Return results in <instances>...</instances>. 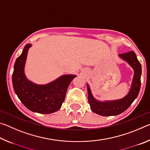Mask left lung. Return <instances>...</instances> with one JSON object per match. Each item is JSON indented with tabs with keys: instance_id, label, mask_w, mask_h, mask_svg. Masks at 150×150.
<instances>
[{
	"instance_id": "8db88e82",
	"label": "left lung",
	"mask_w": 150,
	"mask_h": 150,
	"mask_svg": "<svg viewBox=\"0 0 150 150\" xmlns=\"http://www.w3.org/2000/svg\"><path fill=\"white\" fill-rule=\"evenodd\" d=\"M133 68L134 75L131 88L127 95L121 99L99 101L93 97L89 86L87 84L88 100L93 112L105 116H116L125 111L137 98L141 86L142 66L134 52L125 53L118 55Z\"/></svg>"
}]
</instances>
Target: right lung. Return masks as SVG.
I'll list each match as a JSON object with an SVG mask.
<instances>
[{
	"label": "right lung",
	"instance_id": "right-lung-1",
	"mask_svg": "<svg viewBox=\"0 0 150 150\" xmlns=\"http://www.w3.org/2000/svg\"><path fill=\"white\" fill-rule=\"evenodd\" d=\"M28 44L17 58L12 74V85L18 97L30 110L40 114H50L60 109L66 91L76 75H63L46 85H37L26 78L24 66L29 48Z\"/></svg>",
	"mask_w": 150,
	"mask_h": 150
}]
</instances>
